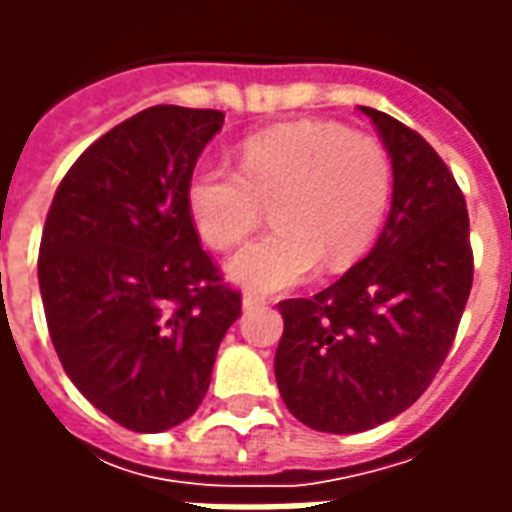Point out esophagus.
<instances>
[{
	"mask_svg": "<svg viewBox=\"0 0 512 512\" xmlns=\"http://www.w3.org/2000/svg\"><path fill=\"white\" fill-rule=\"evenodd\" d=\"M263 304H266V299L263 296H252V293H244V299H241L244 310H255V307H263Z\"/></svg>",
	"mask_w": 512,
	"mask_h": 512,
	"instance_id": "esophagus-1",
	"label": "esophagus"
}]
</instances>
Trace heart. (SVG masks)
<instances>
[{
  "label": "heart",
  "mask_w": 512,
  "mask_h": 512,
  "mask_svg": "<svg viewBox=\"0 0 512 512\" xmlns=\"http://www.w3.org/2000/svg\"><path fill=\"white\" fill-rule=\"evenodd\" d=\"M392 197V161L376 136L340 123H288L246 136L238 169H197L186 202L197 233L230 249L274 202V233L241 249L227 277L255 293L293 288L318 268L345 271L376 241Z\"/></svg>",
  "instance_id": "b5f03b06"
}]
</instances>
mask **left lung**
I'll return each instance as SVG.
<instances>
[{"mask_svg": "<svg viewBox=\"0 0 512 512\" xmlns=\"http://www.w3.org/2000/svg\"><path fill=\"white\" fill-rule=\"evenodd\" d=\"M359 109L392 158L384 230L334 285L279 304V395L323 433H362L406 411L439 373L472 290L469 213L452 172L417 131Z\"/></svg>", "mask_w": 512, "mask_h": 512, "instance_id": "8db88e82", "label": "left lung"}]
</instances>
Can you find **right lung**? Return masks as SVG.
Masks as SVG:
<instances>
[{
	"instance_id": "right-lung-1",
	"label": "right lung",
	"mask_w": 512,
	"mask_h": 512,
	"mask_svg": "<svg viewBox=\"0 0 512 512\" xmlns=\"http://www.w3.org/2000/svg\"><path fill=\"white\" fill-rule=\"evenodd\" d=\"M222 123L216 109L150 106L76 158L46 216L38 282L54 351L76 389L136 433L200 408L241 315L186 202Z\"/></svg>"
}]
</instances>
